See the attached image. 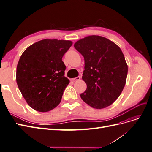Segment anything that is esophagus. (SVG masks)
Wrapping results in <instances>:
<instances>
[{
	"mask_svg": "<svg viewBox=\"0 0 152 152\" xmlns=\"http://www.w3.org/2000/svg\"><path fill=\"white\" fill-rule=\"evenodd\" d=\"M80 80V77H77L73 78V79H72V81H78V80Z\"/></svg>",
	"mask_w": 152,
	"mask_h": 152,
	"instance_id": "34e87169",
	"label": "esophagus"
}]
</instances>
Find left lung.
Segmentation results:
<instances>
[{"label":"left lung","instance_id":"obj_1","mask_svg":"<svg viewBox=\"0 0 152 152\" xmlns=\"http://www.w3.org/2000/svg\"><path fill=\"white\" fill-rule=\"evenodd\" d=\"M74 48L84 58L82 80L87 84L82 99L91 107L111 105L126 84L128 67L121 48L109 39L90 35L78 40Z\"/></svg>","mask_w":152,"mask_h":152}]
</instances>
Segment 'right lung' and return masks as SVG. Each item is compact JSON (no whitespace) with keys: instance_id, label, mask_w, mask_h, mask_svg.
I'll return each instance as SVG.
<instances>
[{"instance_id":"1","label":"right lung","mask_w":152,"mask_h":152,"mask_svg":"<svg viewBox=\"0 0 152 152\" xmlns=\"http://www.w3.org/2000/svg\"><path fill=\"white\" fill-rule=\"evenodd\" d=\"M72 44L70 40L44 39L31 45L21 56L16 82L26 103L36 111H50L60 103L70 82L65 77L62 58Z\"/></svg>"}]
</instances>
